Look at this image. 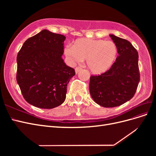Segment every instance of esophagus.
Masks as SVG:
<instances>
[{
  "label": "esophagus",
  "instance_id": "esophagus-1",
  "mask_svg": "<svg viewBox=\"0 0 156 156\" xmlns=\"http://www.w3.org/2000/svg\"><path fill=\"white\" fill-rule=\"evenodd\" d=\"M81 68H80V67H76V68H75V73H78L79 72H80V71H81Z\"/></svg>",
  "mask_w": 156,
  "mask_h": 156
}]
</instances>
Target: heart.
<instances>
[{"label": "heart", "instance_id": "heart-1", "mask_svg": "<svg viewBox=\"0 0 156 156\" xmlns=\"http://www.w3.org/2000/svg\"><path fill=\"white\" fill-rule=\"evenodd\" d=\"M65 56L71 62H81L87 59V65L95 74L104 73L115 61L117 46L112 41L80 38L74 41L73 46L64 48Z\"/></svg>", "mask_w": 156, "mask_h": 156}]
</instances>
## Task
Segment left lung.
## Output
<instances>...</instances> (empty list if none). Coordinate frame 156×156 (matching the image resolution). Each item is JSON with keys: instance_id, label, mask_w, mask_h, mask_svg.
Here are the masks:
<instances>
[{"instance_id": "8db88e82", "label": "left lung", "mask_w": 156, "mask_h": 156, "mask_svg": "<svg viewBox=\"0 0 156 156\" xmlns=\"http://www.w3.org/2000/svg\"><path fill=\"white\" fill-rule=\"evenodd\" d=\"M117 46L116 61L99 75H91L89 90L96 103L104 107L120 106L133 97L140 81L138 52L129 41L113 34Z\"/></svg>"}]
</instances>
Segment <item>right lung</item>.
<instances>
[{
    "label": "right lung",
    "mask_w": 156,
    "mask_h": 156,
    "mask_svg": "<svg viewBox=\"0 0 156 156\" xmlns=\"http://www.w3.org/2000/svg\"><path fill=\"white\" fill-rule=\"evenodd\" d=\"M65 39L43 30L27 40L19 51L16 80L30 104L49 109L65 101L68 84L75 75L62 58Z\"/></svg>",
    "instance_id": "1"
}]
</instances>
